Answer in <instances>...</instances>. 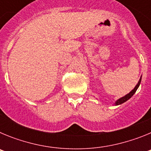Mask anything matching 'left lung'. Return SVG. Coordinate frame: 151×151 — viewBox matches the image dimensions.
Returning <instances> with one entry per match:
<instances>
[{"label": "left lung", "mask_w": 151, "mask_h": 151, "mask_svg": "<svg viewBox=\"0 0 151 151\" xmlns=\"http://www.w3.org/2000/svg\"><path fill=\"white\" fill-rule=\"evenodd\" d=\"M141 78H140L139 81H138V84H137V85H136L135 87L134 88V89H133V90L129 92V94H126V95L124 96V97H120L119 99L117 100V101L115 102V104H114V105H116V106H117V105L122 104H123V103H125V101H127L128 100L130 99L131 97H132L133 95H134V94L136 92V91H137V89L138 88V87H139L140 84H141Z\"/></svg>", "instance_id": "obj_1"}]
</instances>
